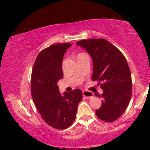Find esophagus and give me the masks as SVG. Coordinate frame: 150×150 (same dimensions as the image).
Returning a JSON list of instances; mask_svg holds the SVG:
<instances>
[{
    "instance_id": "obj_1",
    "label": "esophagus",
    "mask_w": 150,
    "mask_h": 150,
    "mask_svg": "<svg viewBox=\"0 0 150 150\" xmlns=\"http://www.w3.org/2000/svg\"><path fill=\"white\" fill-rule=\"evenodd\" d=\"M83 95L87 98H91L93 96V93L89 92V91H83Z\"/></svg>"
}]
</instances>
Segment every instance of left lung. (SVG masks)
I'll return each mask as SVG.
<instances>
[{
    "label": "left lung",
    "mask_w": 150,
    "mask_h": 150,
    "mask_svg": "<svg viewBox=\"0 0 150 150\" xmlns=\"http://www.w3.org/2000/svg\"><path fill=\"white\" fill-rule=\"evenodd\" d=\"M76 44L84 48L93 59L92 81H102V105L95 113L100 120L113 122L126 110L132 96V77L125 57L105 39H89ZM100 85V83H98Z\"/></svg>",
    "instance_id": "obj_1"
}]
</instances>
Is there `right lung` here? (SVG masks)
Instances as JSON below:
<instances>
[{"label": "right lung", "instance_id": "add662e5", "mask_svg": "<svg viewBox=\"0 0 150 150\" xmlns=\"http://www.w3.org/2000/svg\"><path fill=\"white\" fill-rule=\"evenodd\" d=\"M71 46L69 43H63L42 50L36 57L32 72L31 91L35 107L45 122L59 130L73 124L83 97L79 88L62 95L57 86L63 75V55Z\"/></svg>", "mask_w": 150, "mask_h": 150}]
</instances>
